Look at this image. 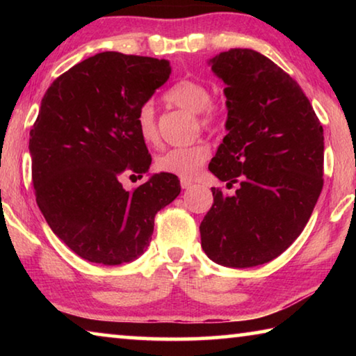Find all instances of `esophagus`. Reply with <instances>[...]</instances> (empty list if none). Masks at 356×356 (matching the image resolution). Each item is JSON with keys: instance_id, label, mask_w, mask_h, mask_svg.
<instances>
[{"instance_id": "1", "label": "esophagus", "mask_w": 356, "mask_h": 356, "mask_svg": "<svg viewBox=\"0 0 356 356\" xmlns=\"http://www.w3.org/2000/svg\"><path fill=\"white\" fill-rule=\"evenodd\" d=\"M191 185H193V182H191V180H188V179H182V180H180V186H182L184 190H188Z\"/></svg>"}]
</instances>
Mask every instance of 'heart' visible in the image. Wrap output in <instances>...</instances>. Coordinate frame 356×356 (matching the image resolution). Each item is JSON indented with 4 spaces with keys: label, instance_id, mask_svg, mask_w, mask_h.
I'll list each match as a JSON object with an SVG mask.
<instances>
[{
    "label": "heart",
    "instance_id": "heart-1",
    "mask_svg": "<svg viewBox=\"0 0 356 356\" xmlns=\"http://www.w3.org/2000/svg\"><path fill=\"white\" fill-rule=\"evenodd\" d=\"M168 104L176 105L200 116L202 129L215 130L220 125V111L212 104L209 88L200 81L182 80L165 94ZM136 127L141 140L147 144L159 141V130L155 122V110L152 104H144L136 114ZM210 156L207 143H196L185 147H172L156 156V170L176 174L182 179H193Z\"/></svg>",
    "mask_w": 356,
    "mask_h": 356
}]
</instances>
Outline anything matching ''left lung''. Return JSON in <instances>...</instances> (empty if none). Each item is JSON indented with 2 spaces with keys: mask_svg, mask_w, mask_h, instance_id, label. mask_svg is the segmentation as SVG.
Wrapping results in <instances>:
<instances>
[{
  "mask_svg": "<svg viewBox=\"0 0 356 356\" xmlns=\"http://www.w3.org/2000/svg\"><path fill=\"white\" fill-rule=\"evenodd\" d=\"M225 81L227 135L209 170L234 196L212 188L200 226L213 262L246 268L273 261L303 231L323 186V129L298 83L250 48L209 61Z\"/></svg>",
  "mask_w": 356,
  "mask_h": 356,
  "instance_id": "8db88e82",
  "label": "left lung"
}]
</instances>
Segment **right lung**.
Wrapping results in <instances>:
<instances>
[{"instance_id": "1", "label": "right lung", "mask_w": 356, "mask_h": 356, "mask_svg": "<svg viewBox=\"0 0 356 356\" xmlns=\"http://www.w3.org/2000/svg\"><path fill=\"white\" fill-rule=\"evenodd\" d=\"M170 74L166 59L104 51L64 72L42 99L29 131L35 202L84 261H135L152 238L156 212L179 196L170 172L130 191L120 184L122 174L149 171L136 114Z\"/></svg>"}]
</instances>
